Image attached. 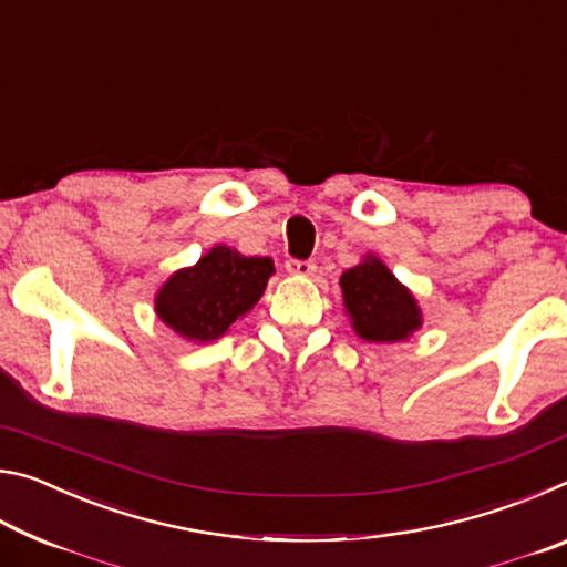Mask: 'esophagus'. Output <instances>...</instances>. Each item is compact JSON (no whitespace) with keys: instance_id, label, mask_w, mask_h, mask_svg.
<instances>
[{"instance_id":"34e87169","label":"esophagus","mask_w":567,"mask_h":567,"mask_svg":"<svg viewBox=\"0 0 567 567\" xmlns=\"http://www.w3.org/2000/svg\"><path fill=\"white\" fill-rule=\"evenodd\" d=\"M285 270L290 272V275L307 277V275H315V270H318V265H315L312 260H287L285 262Z\"/></svg>"}]
</instances>
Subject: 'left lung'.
<instances>
[{
    "instance_id": "8db88e82",
    "label": "left lung",
    "mask_w": 567,
    "mask_h": 567,
    "mask_svg": "<svg viewBox=\"0 0 567 567\" xmlns=\"http://www.w3.org/2000/svg\"><path fill=\"white\" fill-rule=\"evenodd\" d=\"M340 287L344 312L362 340L400 342L422 324L415 295L375 255H364L360 265L344 270Z\"/></svg>"
}]
</instances>
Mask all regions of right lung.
Segmentation results:
<instances>
[{
  "label": "right lung",
  "mask_w": 567,
  "mask_h": 567,
  "mask_svg": "<svg viewBox=\"0 0 567 567\" xmlns=\"http://www.w3.org/2000/svg\"><path fill=\"white\" fill-rule=\"evenodd\" d=\"M275 272L270 257H245L217 245L177 270L155 297L157 318L189 342H213L252 310Z\"/></svg>",
  "instance_id": "1"
}]
</instances>
